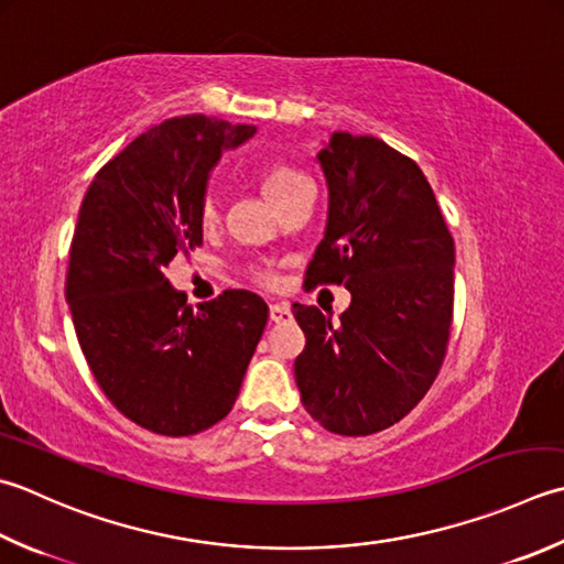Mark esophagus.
<instances>
[{"instance_id": "34e87169", "label": "esophagus", "mask_w": 564, "mask_h": 564, "mask_svg": "<svg viewBox=\"0 0 564 564\" xmlns=\"http://www.w3.org/2000/svg\"><path fill=\"white\" fill-rule=\"evenodd\" d=\"M269 315H271V319L275 325H281V323H291V307L289 305H283V303H271V307H269Z\"/></svg>"}]
</instances>
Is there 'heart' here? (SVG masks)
<instances>
[{"instance_id": "obj_1", "label": "heart", "mask_w": 564, "mask_h": 564, "mask_svg": "<svg viewBox=\"0 0 564 564\" xmlns=\"http://www.w3.org/2000/svg\"><path fill=\"white\" fill-rule=\"evenodd\" d=\"M259 183L263 195H267L275 207H281L293 193L301 191V187L311 185V181H307L301 171H295L293 165H285L279 161L261 165ZM200 223L203 227H215L219 223V200L213 191H209L200 203ZM257 279L261 283H273V275L269 271H259Z\"/></svg>"}]
</instances>
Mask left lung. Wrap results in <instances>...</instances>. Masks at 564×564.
Here are the masks:
<instances>
[{
  "label": "left lung",
  "mask_w": 564,
  "mask_h": 564,
  "mask_svg": "<svg viewBox=\"0 0 564 564\" xmlns=\"http://www.w3.org/2000/svg\"><path fill=\"white\" fill-rule=\"evenodd\" d=\"M329 207L305 285L345 283L337 323L293 303L305 333L295 383L329 433L373 435L421 403L443 367L455 241L417 163L377 137L335 131L317 153Z\"/></svg>",
  "instance_id": "8db88e82"
}]
</instances>
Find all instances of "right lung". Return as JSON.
<instances>
[{
    "mask_svg": "<svg viewBox=\"0 0 564 564\" xmlns=\"http://www.w3.org/2000/svg\"><path fill=\"white\" fill-rule=\"evenodd\" d=\"M257 127L165 119L105 163L85 193L65 297L83 355L121 415L156 435H197L231 411L269 319L251 291L193 313L165 279L175 253L203 245L200 203L225 149Z\"/></svg>",
    "mask_w": 564,
    "mask_h": 564,
    "instance_id": "add662e5",
    "label": "right lung"
}]
</instances>
